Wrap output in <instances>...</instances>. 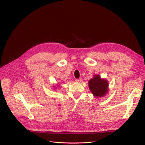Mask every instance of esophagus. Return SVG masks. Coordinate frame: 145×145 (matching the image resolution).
<instances>
[{
  "label": "esophagus",
  "mask_w": 145,
  "mask_h": 145,
  "mask_svg": "<svg viewBox=\"0 0 145 145\" xmlns=\"http://www.w3.org/2000/svg\"><path fill=\"white\" fill-rule=\"evenodd\" d=\"M82 80V78H77V79H76V82H81Z\"/></svg>",
  "instance_id": "esophagus-1"
}]
</instances>
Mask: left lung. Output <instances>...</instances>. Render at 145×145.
<instances>
[{
	"instance_id": "8db88e82",
	"label": "left lung",
	"mask_w": 145,
	"mask_h": 145,
	"mask_svg": "<svg viewBox=\"0 0 145 145\" xmlns=\"http://www.w3.org/2000/svg\"><path fill=\"white\" fill-rule=\"evenodd\" d=\"M88 83L91 91L96 97L104 96L108 91V82L101 78L99 75H95Z\"/></svg>"
}]
</instances>
